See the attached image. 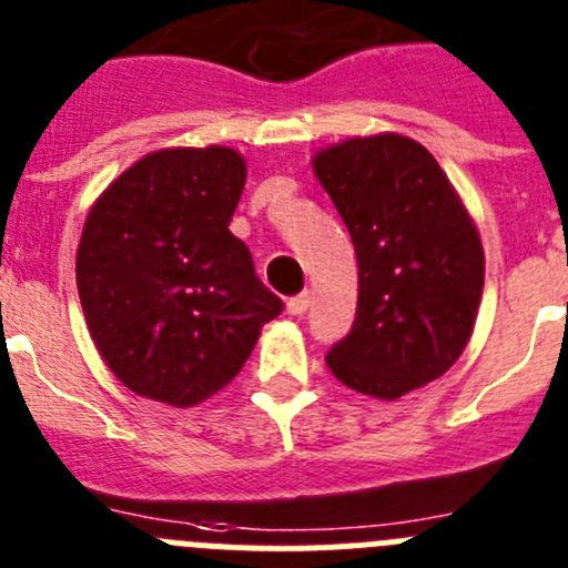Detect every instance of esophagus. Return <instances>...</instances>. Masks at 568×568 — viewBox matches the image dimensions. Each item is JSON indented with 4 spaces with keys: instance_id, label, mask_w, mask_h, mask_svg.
<instances>
[{
    "instance_id": "34e87169",
    "label": "esophagus",
    "mask_w": 568,
    "mask_h": 568,
    "mask_svg": "<svg viewBox=\"0 0 568 568\" xmlns=\"http://www.w3.org/2000/svg\"><path fill=\"white\" fill-rule=\"evenodd\" d=\"M310 304H312L310 293H301V295H295V298L287 301V312L290 315H304V312L310 310Z\"/></svg>"
}]
</instances>
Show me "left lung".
Here are the masks:
<instances>
[{"label": "left lung", "instance_id": "1", "mask_svg": "<svg viewBox=\"0 0 568 568\" xmlns=\"http://www.w3.org/2000/svg\"><path fill=\"white\" fill-rule=\"evenodd\" d=\"M357 256V318L326 366L352 392L399 399L459 361L485 287L481 236L423 143L348 138L312 158Z\"/></svg>", "mask_w": 568, "mask_h": 568}]
</instances>
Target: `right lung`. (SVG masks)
<instances>
[{"label":"right lung","mask_w":568,"mask_h":568,"mask_svg":"<svg viewBox=\"0 0 568 568\" xmlns=\"http://www.w3.org/2000/svg\"><path fill=\"white\" fill-rule=\"evenodd\" d=\"M247 180L236 149H160L92 202L75 256L98 355L138 397L205 403L284 304L227 231Z\"/></svg>","instance_id":"obj_1"}]
</instances>
